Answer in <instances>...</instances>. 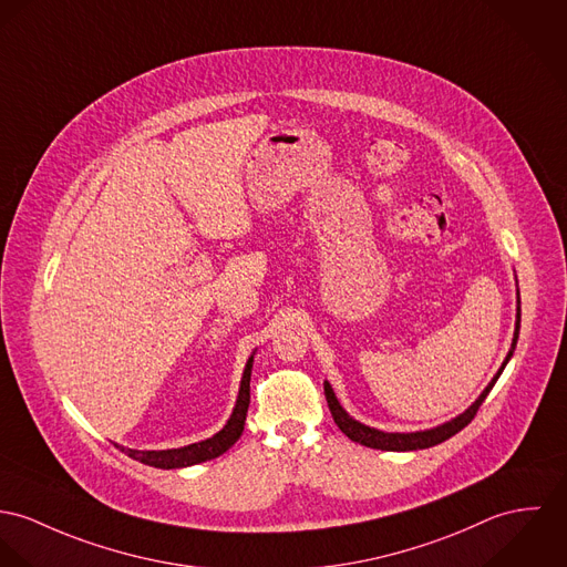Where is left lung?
<instances>
[{"label":"left lung","mask_w":567,"mask_h":567,"mask_svg":"<svg viewBox=\"0 0 567 567\" xmlns=\"http://www.w3.org/2000/svg\"><path fill=\"white\" fill-rule=\"evenodd\" d=\"M517 334H519V307H517V326H515L513 346H511V350H508V357H506L501 372L487 384V389L481 393V398H478L463 415H458L456 420H452V422H447V424H443V426H437V429H433V431H422V433H382V431H377V429H370V426H365V424L352 420V417L341 409V404H339L337 398H334V391H332L330 384L326 382V384H323V393H326V400H328V409H330V413H332V420H334V424L341 429L343 435H348L350 440L357 441V443H361V445L377 447V450L406 452V450L431 447V445H437L441 441L450 440L452 435H456L458 431H463V429L476 417L481 404L485 402L487 393L492 391V386L496 384V380L503 374L504 365L508 363V359H511V354H513V350H515Z\"/></svg>","instance_id":"1"}]
</instances>
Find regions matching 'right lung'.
Masks as SVG:
<instances>
[{
    "instance_id": "right-lung-1",
    "label": "right lung",
    "mask_w": 567,
    "mask_h": 567,
    "mask_svg": "<svg viewBox=\"0 0 567 567\" xmlns=\"http://www.w3.org/2000/svg\"><path fill=\"white\" fill-rule=\"evenodd\" d=\"M250 374H252V359L246 365L241 389H239V400H237V406H235L228 424L217 435H213L210 440L190 443L185 447H174V450H130V447H122V452H126L127 456L134 458V461H141L145 465L161 467V470H176V467H187V465H195V463H202V461L217 458L244 433L246 415H248V406H250Z\"/></svg>"
}]
</instances>
